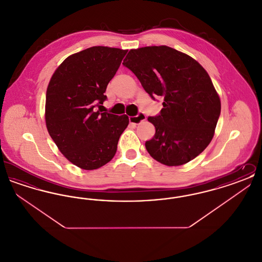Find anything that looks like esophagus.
Returning a JSON list of instances; mask_svg holds the SVG:
<instances>
[{"mask_svg":"<svg viewBox=\"0 0 262 262\" xmlns=\"http://www.w3.org/2000/svg\"><path fill=\"white\" fill-rule=\"evenodd\" d=\"M128 120H129V123H130V124L139 125V124H141L142 122H144V121L146 120V116H145L144 114L140 113V114H138L136 117H129Z\"/></svg>","mask_w":262,"mask_h":262,"instance_id":"34e87169","label":"esophagus"}]
</instances>
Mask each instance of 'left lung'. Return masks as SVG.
<instances>
[{"label": "left lung", "mask_w": 262, "mask_h": 262, "mask_svg": "<svg viewBox=\"0 0 262 262\" xmlns=\"http://www.w3.org/2000/svg\"><path fill=\"white\" fill-rule=\"evenodd\" d=\"M123 64L139 79L144 90L163 96V108L148 121L155 135L145 142L150 156L166 166H180L194 159L214 137L220 97L200 62L171 47L132 49Z\"/></svg>", "instance_id": "1"}]
</instances>
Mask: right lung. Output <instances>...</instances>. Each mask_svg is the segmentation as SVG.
<instances>
[{
  "label": "right lung",
  "mask_w": 262,
  "mask_h": 262,
  "mask_svg": "<svg viewBox=\"0 0 262 262\" xmlns=\"http://www.w3.org/2000/svg\"><path fill=\"white\" fill-rule=\"evenodd\" d=\"M127 50L94 46L69 56L51 77L45 103L48 133L62 155L83 170L110 162L128 125L126 115L101 113L109 81Z\"/></svg>",
  "instance_id": "add662e5"
}]
</instances>
